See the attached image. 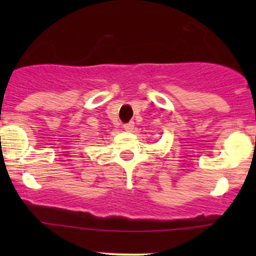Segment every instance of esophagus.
<instances>
[{
  "instance_id": "34e87169",
  "label": "esophagus",
  "mask_w": 256,
  "mask_h": 256,
  "mask_svg": "<svg viewBox=\"0 0 256 256\" xmlns=\"http://www.w3.org/2000/svg\"><path fill=\"white\" fill-rule=\"evenodd\" d=\"M134 126H135V122H134V121H128V122L124 124V128H125L126 131H132Z\"/></svg>"
}]
</instances>
